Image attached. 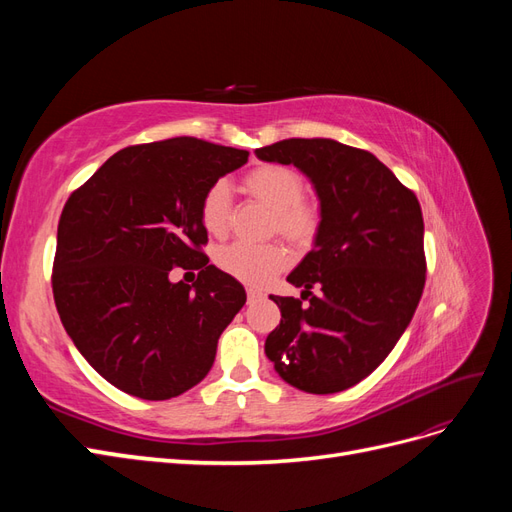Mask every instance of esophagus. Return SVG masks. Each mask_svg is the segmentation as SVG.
Listing matches in <instances>:
<instances>
[{"mask_svg": "<svg viewBox=\"0 0 512 512\" xmlns=\"http://www.w3.org/2000/svg\"><path fill=\"white\" fill-rule=\"evenodd\" d=\"M260 299H265V292H262V290H256V288H250V290H247V301H250V303H256V301H260Z\"/></svg>", "mask_w": 512, "mask_h": 512, "instance_id": "34e87169", "label": "esophagus"}]
</instances>
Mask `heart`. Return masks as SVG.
Returning a JSON list of instances; mask_svg holds the SVG:
<instances>
[{
    "mask_svg": "<svg viewBox=\"0 0 512 512\" xmlns=\"http://www.w3.org/2000/svg\"><path fill=\"white\" fill-rule=\"evenodd\" d=\"M243 190L273 213V232L290 243L305 247L320 228V211L305 200V181L297 170L284 164H262L245 175ZM200 224L213 237H224L232 222V200L224 181H215L200 198ZM222 271L247 286H265L288 265V252L280 243L250 245L232 243L218 252Z\"/></svg>",
    "mask_w": 512,
    "mask_h": 512,
    "instance_id": "1",
    "label": "heart"
}]
</instances>
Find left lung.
<instances>
[{
  "label": "left lung",
  "mask_w": 512,
  "mask_h": 512,
  "mask_svg": "<svg viewBox=\"0 0 512 512\" xmlns=\"http://www.w3.org/2000/svg\"><path fill=\"white\" fill-rule=\"evenodd\" d=\"M256 156L297 166L320 200L314 250L288 275L310 303L271 297L282 320L265 352L294 389L346 391L389 356L421 301V205L374 153L333 138H288Z\"/></svg>",
  "instance_id": "1"
}]
</instances>
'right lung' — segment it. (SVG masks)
I'll return each mask as SVG.
<instances>
[{
	"label": "right lung",
	"mask_w": 512,
	"mask_h": 512,
	"mask_svg": "<svg viewBox=\"0 0 512 512\" xmlns=\"http://www.w3.org/2000/svg\"><path fill=\"white\" fill-rule=\"evenodd\" d=\"M192 136L134 145L72 192L57 226L53 297L66 333L119 391L162 401L203 380L243 286L200 252V198L247 162ZM173 266L200 268L190 287Z\"/></svg>",
	"instance_id": "right-lung-1"
}]
</instances>
